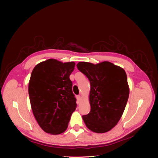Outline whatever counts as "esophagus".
Here are the masks:
<instances>
[{"label":"esophagus","instance_id":"obj_1","mask_svg":"<svg viewBox=\"0 0 158 158\" xmlns=\"http://www.w3.org/2000/svg\"><path fill=\"white\" fill-rule=\"evenodd\" d=\"M76 98H77V101L79 102L80 100H81V96H80V95H77V96H76Z\"/></svg>","mask_w":158,"mask_h":158}]
</instances>
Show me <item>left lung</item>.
<instances>
[{
	"label": "left lung",
	"mask_w": 158,
	"mask_h": 158,
	"mask_svg": "<svg viewBox=\"0 0 158 158\" xmlns=\"http://www.w3.org/2000/svg\"><path fill=\"white\" fill-rule=\"evenodd\" d=\"M77 67L91 86V110L82 116L86 127L97 133L110 131L120 119L128 101L129 88L125 70L108 61L97 64L79 62Z\"/></svg>",
	"instance_id": "obj_1"
}]
</instances>
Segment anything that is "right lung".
Here are the masks:
<instances>
[{"instance_id": "add662e5", "label": "right lung", "mask_w": 158, "mask_h": 158, "mask_svg": "<svg viewBox=\"0 0 158 158\" xmlns=\"http://www.w3.org/2000/svg\"><path fill=\"white\" fill-rule=\"evenodd\" d=\"M74 62L63 63L49 59L33 69L29 83L32 113L39 126L52 135L61 134L68 127L77 107L70 75Z\"/></svg>"}]
</instances>
